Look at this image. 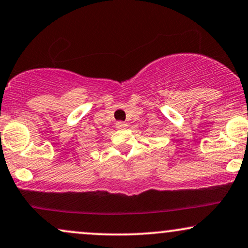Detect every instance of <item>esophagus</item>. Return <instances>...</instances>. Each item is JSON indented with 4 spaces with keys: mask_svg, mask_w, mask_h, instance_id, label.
Returning <instances> with one entry per match:
<instances>
[{
    "mask_svg": "<svg viewBox=\"0 0 248 248\" xmlns=\"http://www.w3.org/2000/svg\"><path fill=\"white\" fill-rule=\"evenodd\" d=\"M115 126H116V128H126L127 124H126V122H124V121H118L115 124Z\"/></svg>",
    "mask_w": 248,
    "mask_h": 248,
    "instance_id": "1",
    "label": "esophagus"
}]
</instances>
